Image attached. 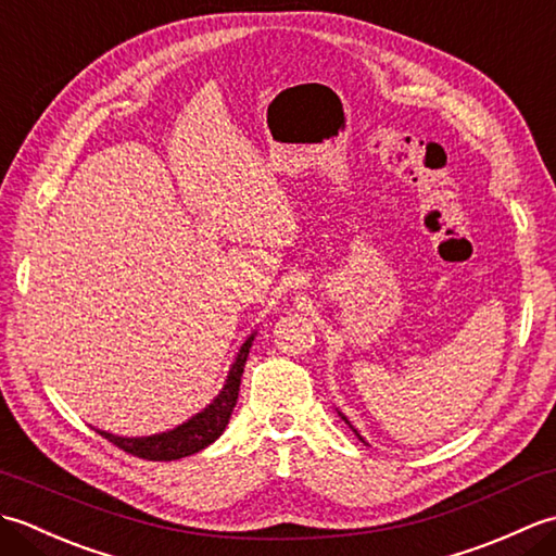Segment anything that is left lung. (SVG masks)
<instances>
[{"mask_svg": "<svg viewBox=\"0 0 556 556\" xmlns=\"http://www.w3.org/2000/svg\"><path fill=\"white\" fill-rule=\"evenodd\" d=\"M341 418H344V416H341ZM344 420H346V418H344ZM346 422H349V420H346ZM349 425H351V422H349ZM353 432H356V430H353ZM356 434H358V432H356ZM358 437H361V434H358Z\"/></svg>", "mask_w": 556, "mask_h": 556, "instance_id": "8db88e82", "label": "left lung"}]
</instances>
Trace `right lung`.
Segmentation results:
<instances>
[{
	"instance_id": "add662e5",
	"label": "right lung",
	"mask_w": 556,
	"mask_h": 556,
	"mask_svg": "<svg viewBox=\"0 0 556 556\" xmlns=\"http://www.w3.org/2000/svg\"><path fill=\"white\" fill-rule=\"evenodd\" d=\"M251 344H253V337H248V341L239 351V356H236V363L231 365L227 384H224L219 396L212 401L203 413H198L195 418L179 425L176 430L152 434V437H116L110 432H100V430L98 432L104 437V440H110L114 446L124 448L126 454L146 458V460H176V458L198 454L200 448H205L207 444L215 442L224 432V428H227L231 410L236 406V399H239L241 375H243V365L248 358V351H251Z\"/></svg>"
}]
</instances>
